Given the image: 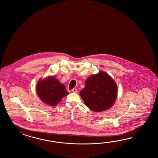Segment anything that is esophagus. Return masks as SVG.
<instances>
[{"mask_svg":"<svg viewBox=\"0 0 158 158\" xmlns=\"http://www.w3.org/2000/svg\"><path fill=\"white\" fill-rule=\"evenodd\" d=\"M71 91L73 92V93H77V89L74 88V89H73L71 90Z\"/></svg>","mask_w":158,"mask_h":158,"instance_id":"1","label":"esophagus"}]
</instances>
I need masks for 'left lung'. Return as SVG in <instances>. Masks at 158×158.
<instances>
[{"label":"left lung","instance_id":"left-lung-1","mask_svg":"<svg viewBox=\"0 0 158 158\" xmlns=\"http://www.w3.org/2000/svg\"><path fill=\"white\" fill-rule=\"evenodd\" d=\"M87 107L95 112L107 110L114 104L118 95L114 81L103 71L87 78L80 93Z\"/></svg>","mask_w":158,"mask_h":158}]
</instances>
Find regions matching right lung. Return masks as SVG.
I'll return each mask as SVG.
<instances>
[{
  "instance_id": "1",
  "label": "right lung",
  "mask_w": 158,
  "mask_h": 158,
  "mask_svg": "<svg viewBox=\"0 0 158 158\" xmlns=\"http://www.w3.org/2000/svg\"><path fill=\"white\" fill-rule=\"evenodd\" d=\"M36 91L40 100L51 106H56L62 98L68 94L65 86L54 76L40 80Z\"/></svg>"
}]
</instances>
